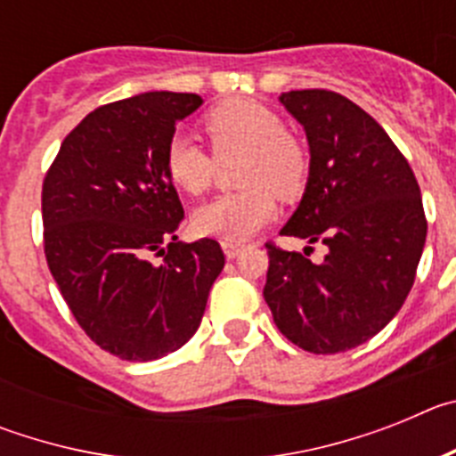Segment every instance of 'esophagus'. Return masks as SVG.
I'll list each match as a JSON object with an SVG mask.
<instances>
[{
  "label": "esophagus",
  "instance_id": "1",
  "mask_svg": "<svg viewBox=\"0 0 456 456\" xmlns=\"http://www.w3.org/2000/svg\"><path fill=\"white\" fill-rule=\"evenodd\" d=\"M221 248H224L225 257H228V260H232V257H237L241 251H244V244H240V241L224 240V241H221Z\"/></svg>",
  "mask_w": 456,
  "mask_h": 456
}]
</instances>
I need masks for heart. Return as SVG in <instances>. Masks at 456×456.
Masks as SVG:
<instances>
[{"label":"heart","instance_id":"obj_1","mask_svg":"<svg viewBox=\"0 0 456 456\" xmlns=\"http://www.w3.org/2000/svg\"><path fill=\"white\" fill-rule=\"evenodd\" d=\"M205 132L221 162L244 155L240 184L248 189L224 193L196 208L191 216L196 232L244 241L273 219V193L283 200L304 193L310 173L308 148L285 132L281 116L269 107L256 100H228L205 116ZM216 159L189 134H175L167 148V173L175 187L199 196L215 180Z\"/></svg>","mask_w":456,"mask_h":456}]
</instances>
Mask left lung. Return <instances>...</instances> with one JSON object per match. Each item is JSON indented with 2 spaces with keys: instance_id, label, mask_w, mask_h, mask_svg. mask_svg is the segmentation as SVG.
<instances>
[{
  "instance_id": "left-lung-1",
  "label": "left lung",
  "mask_w": 456,
  "mask_h": 456,
  "mask_svg": "<svg viewBox=\"0 0 456 456\" xmlns=\"http://www.w3.org/2000/svg\"><path fill=\"white\" fill-rule=\"evenodd\" d=\"M278 100L310 151L305 191L281 235L320 241L326 256L315 265L267 244L265 301L297 347L347 352L377 336L409 297L427 237L420 187L384 127L345 95L305 88Z\"/></svg>"
}]
</instances>
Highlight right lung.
Listing matches in <instances>:
<instances>
[{
	"mask_svg": "<svg viewBox=\"0 0 456 456\" xmlns=\"http://www.w3.org/2000/svg\"><path fill=\"white\" fill-rule=\"evenodd\" d=\"M200 104L196 93L151 91L98 107L43 183L52 276L86 336L123 361L189 342L225 265L219 241L178 240L184 209L167 173L175 125Z\"/></svg>",
	"mask_w": 456,
	"mask_h": 456,
	"instance_id": "right-lung-1",
	"label": "right lung"
}]
</instances>
